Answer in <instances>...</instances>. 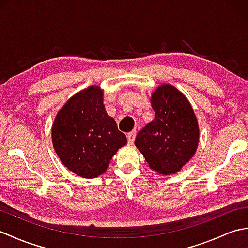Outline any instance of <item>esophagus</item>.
<instances>
[{
    "label": "esophagus",
    "mask_w": 248,
    "mask_h": 248,
    "mask_svg": "<svg viewBox=\"0 0 248 248\" xmlns=\"http://www.w3.org/2000/svg\"><path fill=\"white\" fill-rule=\"evenodd\" d=\"M135 136H136V132L135 131H131L127 134V140H128V143L130 145H132L134 143V140H135Z\"/></svg>",
    "instance_id": "1"
}]
</instances>
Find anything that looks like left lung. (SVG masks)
<instances>
[{"mask_svg":"<svg viewBox=\"0 0 248 248\" xmlns=\"http://www.w3.org/2000/svg\"><path fill=\"white\" fill-rule=\"evenodd\" d=\"M155 119L136 135L135 146L149 167L160 175L178 172L196 152L199 128L184 94L164 84L151 94Z\"/></svg>","mask_w":248,"mask_h":248,"instance_id":"1","label":"left lung"}]
</instances>
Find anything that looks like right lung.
<instances>
[{
  "label": "right lung",
  "mask_w": 248,
  "mask_h": 248,
  "mask_svg": "<svg viewBox=\"0 0 248 248\" xmlns=\"http://www.w3.org/2000/svg\"><path fill=\"white\" fill-rule=\"evenodd\" d=\"M52 143L68 170L91 179L107 170L127 138L105 112L103 92L89 86L72 96L56 115Z\"/></svg>",
  "instance_id": "1"
}]
</instances>
